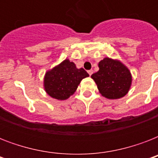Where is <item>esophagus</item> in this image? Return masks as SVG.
<instances>
[{
    "instance_id": "obj_1",
    "label": "esophagus",
    "mask_w": 158,
    "mask_h": 158,
    "mask_svg": "<svg viewBox=\"0 0 158 158\" xmlns=\"http://www.w3.org/2000/svg\"><path fill=\"white\" fill-rule=\"evenodd\" d=\"M88 73H89V75L91 76L92 74H93V73H94V71H93V69H90V70H89V71H88Z\"/></svg>"
}]
</instances>
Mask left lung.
<instances>
[{
	"instance_id": "obj_1",
	"label": "left lung",
	"mask_w": 158,
	"mask_h": 158,
	"mask_svg": "<svg viewBox=\"0 0 158 158\" xmlns=\"http://www.w3.org/2000/svg\"><path fill=\"white\" fill-rule=\"evenodd\" d=\"M99 70L91 75L99 93L107 99H119L128 94L132 84L130 69L119 60L106 57L98 63Z\"/></svg>"
}]
</instances>
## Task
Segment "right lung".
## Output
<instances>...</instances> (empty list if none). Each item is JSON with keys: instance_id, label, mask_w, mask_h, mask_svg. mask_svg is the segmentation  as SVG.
<instances>
[{"instance_id": "add662e5", "label": "right lung", "mask_w": 158, "mask_h": 158, "mask_svg": "<svg viewBox=\"0 0 158 158\" xmlns=\"http://www.w3.org/2000/svg\"><path fill=\"white\" fill-rule=\"evenodd\" d=\"M89 76L83 68L78 69L74 62L65 59L46 72L43 86L52 98L66 100L76 91L82 79Z\"/></svg>"}]
</instances>
